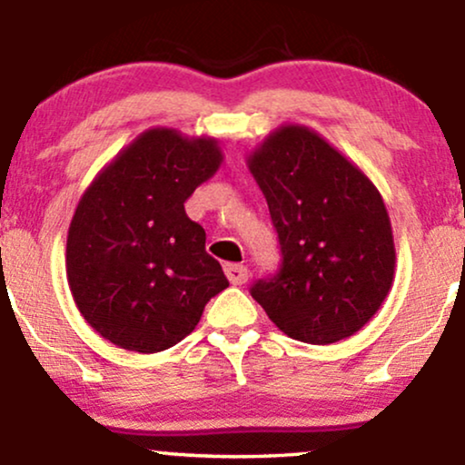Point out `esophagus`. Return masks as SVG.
I'll use <instances>...</instances> for the list:
<instances>
[{"label": "esophagus", "mask_w": 465, "mask_h": 465, "mask_svg": "<svg viewBox=\"0 0 465 465\" xmlns=\"http://www.w3.org/2000/svg\"><path fill=\"white\" fill-rule=\"evenodd\" d=\"M225 275L233 286H242L244 282L249 280L247 266H242V264H225Z\"/></svg>", "instance_id": "1"}]
</instances>
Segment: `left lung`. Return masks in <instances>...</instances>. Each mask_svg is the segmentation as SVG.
I'll return each mask as SVG.
<instances>
[{
  "instance_id": "obj_1",
  "label": "left lung",
  "mask_w": 465,
  "mask_h": 465,
  "mask_svg": "<svg viewBox=\"0 0 465 465\" xmlns=\"http://www.w3.org/2000/svg\"><path fill=\"white\" fill-rule=\"evenodd\" d=\"M280 238V273L251 297L291 339L336 343L382 306L396 271L391 221L370 177L317 131L275 129L247 157Z\"/></svg>"
}]
</instances>
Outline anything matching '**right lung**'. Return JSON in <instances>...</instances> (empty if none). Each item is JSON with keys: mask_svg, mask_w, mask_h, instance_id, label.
Segmentation results:
<instances>
[{"mask_svg": "<svg viewBox=\"0 0 465 465\" xmlns=\"http://www.w3.org/2000/svg\"><path fill=\"white\" fill-rule=\"evenodd\" d=\"M214 137L143 131L80 196L67 232V282L80 314L106 341L154 354L183 341L229 286L183 203L216 174Z\"/></svg>", "mask_w": 465, "mask_h": 465, "instance_id": "add662e5", "label": "right lung"}]
</instances>
